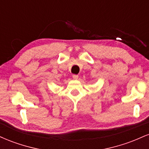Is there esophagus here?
<instances>
[{"label":"esophagus","mask_w":149,"mask_h":149,"mask_svg":"<svg viewBox=\"0 0 149 149\" xmlns=\"http://www.w3.org/2000/svg\"><path fill=\"white\" fill-rule=\"evenodd\" d=\"M73 78L74 80H77L78 78V75H73Z\"/></svg>","instance_id":"obj_1"}]
</instances>
